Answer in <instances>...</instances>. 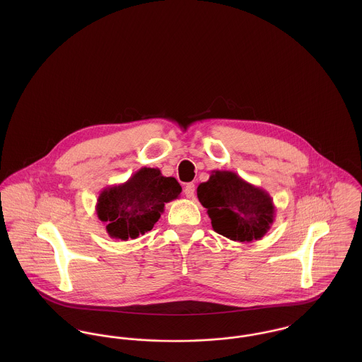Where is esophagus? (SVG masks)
<instances>
[{
    "label": "esophagus",
    "mask_w": 362,
    "mask_h": 362,
    "mask_svg": "<svg viewBox=\"0 0 362 362\" xmlns=\"http://www.w3.org/2000/svg\"><path fill=\"white\" fill-rule=\"evenodd\" d=\"M184 194H185L187 198H192L194 194H195V184H192V182L187 184V185L184 187Z\"/></svg>",
    "instance_id": "34e87169"
}]
</instances>
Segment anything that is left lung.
Instances as JSON below:
<instances>
[{
  "mask_svg": "<svg viewBox=\"0 0 362 362\" xmlns=\"http://www.w3.org/2000/svg\"><path fill=\"white\" fill-rule=\"evenodd\" d=\"M197 192L207 209L213 230L233 241L260 240L274 221L272 197L234 171L213 170Z\"/></svg>",
  "mask_w": 362,
  "mask_h": 362,
  "instance_id": "left-lung-1",
  "label": "left lung"
}]
</instances>
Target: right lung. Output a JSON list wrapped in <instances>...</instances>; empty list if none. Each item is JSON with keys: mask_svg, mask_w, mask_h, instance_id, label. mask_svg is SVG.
Masks as SVG:
<instances>
[{"mask_svg": "<svg viewBox=\"0 0 362 362\" xmlns=\"http://www.w3.org/2000/svg\"><path fill=\"white\" fill-rule=\"evenodd\" d=\"M180 194L181 185L174 177H164L158 168L142 167L128 181L104 188L96 214L111 238L135 240L153 228L164 205Z\"/></svg>", "mask_w": 362, "mask_h": 362, "instance_id": "1", "label": "right lung"}]
</instances>
